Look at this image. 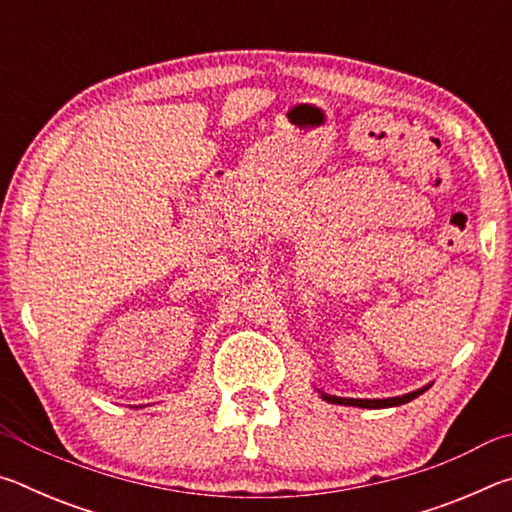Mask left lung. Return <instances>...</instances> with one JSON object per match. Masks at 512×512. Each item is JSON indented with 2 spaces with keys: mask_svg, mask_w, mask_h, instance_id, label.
<instances>
[{
  "mask_svg": "<svg viewBox=\"0 0 512 512\" xmlns=\"http://www.w3.org/2000/svg\"><path fill=\"white\" fill-rule=\"evenodd\" d=\"M433 381H429L427 386L418 388V391H411V393H404V395H397V397H375V400H366V397H339V395H329V393H323L320 388H316L318 395L323 397L325 402L329 404H341V406H357V409H391V406H400V404H406L415 400V397L422 395L427 388H431Z\"/></svg>",
  "mask_w": 512,
  "mask_h": 512,
  "instance_id": "1",
  "label": "left lung"
}]
</instances>
